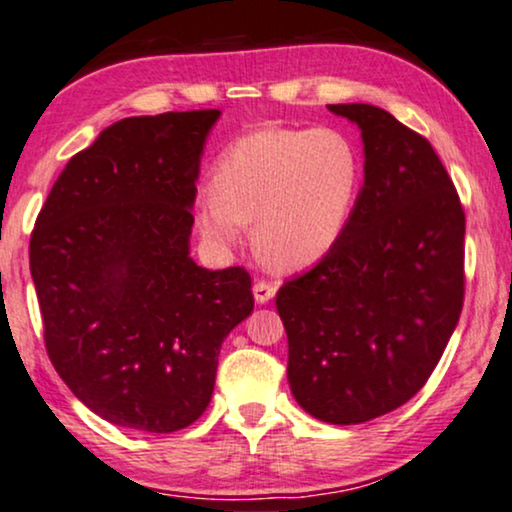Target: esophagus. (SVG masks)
<instances>
[{
	"label": "esophagus",
	"mask_w": 512,
	"mask_h": 512,
	"mask_svg": "<svg viewBox=\"0 0 512 512\" xmlns=\"http://www.w3.org/2000/svg\"><path fill=\"white\" fill-rule=\"evenodd\" d=\"M275 291H277V284L265 282V280H258V282L254 284V298H256V303L263 305V303L272 301V298H275Z\"/></svg>",
	"instance_id": "34e87169"
}]
</instances>
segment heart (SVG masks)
<instances>
[{
  "mask_svg": "<svg viewBox=\"0 0 512 512\" xmlns=\"http://www.w3.org/2000/svg\"><path fill=\"white\" fill-rule=\"evenodd\" d=\"M360 188V159L341 131L261 126L235 138L195 197V225L214 249L254 221L256 254L275 270H305L341 240Z\"/></svg>",
  "mask_w": 512,
  "mask_h": 512,
  "instance_id": "1",
  "label": "heart"
}]
</instances>
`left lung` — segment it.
I'll list each match as a JSON object with an SVG mask.
<instances>
[{"mask_svg":"<svg viewBox=\"0 0 512 512\" xmlns=\"http://www.w3.org/2000/svg\"><path fill=\"white\" fill-rule=\"evenodd\" d=\"M364 185L341 240L277 291L296 402L334 426L388 414L426 386L463 308L466 214L433 145L367 103Z\"/></svg>","mask_w":512,"mask_h":512,"instance_id":"8db88e82","label":"left lung"}]
</instances>
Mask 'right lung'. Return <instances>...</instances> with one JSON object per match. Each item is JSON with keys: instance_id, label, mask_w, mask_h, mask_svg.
I'll list each match as a JSON object with an SVG mask.
<instances>
[{"instance_id": "obj_1", "label": "right lung", "mask_w": 512, "mask_h": 512, "mask_svg": "<svg viewBox=\"0 0 512 512\" xmlns=\"http://www.w3.org/2000/svg\"><path fill=\"white\" fill-rule=\"evenodd\" d=\"M218 117L119 119L65 164L32 230L46 353L77 400L115 426L195 423L223 338L254 310L247 270L190 258L195 181Z\"/></svg>"}]
</instances>
